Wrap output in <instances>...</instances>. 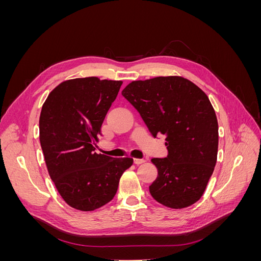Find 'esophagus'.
<instances>
[{"label":"esophagus","mask_w":261,"mask_h":261,"mask_svg":"<svg viewBox=\"0 0 261 261\" xmlns=\"http://www.w3.org/2000/svg\"><path fill=\"white\" fill-rule=\"evenodd\" d=\"M134 162H135V164H141V163H144L145 162V160L144 159H134Z\"/></svg>","instance_id":"1"}]
</instances>
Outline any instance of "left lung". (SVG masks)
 <instances>
[{
  "label": "left lung",
  "mask_w": 261,
  "mask_h": 261,
  "mask_svg": "<svg viewBox=\"0 0 261 261\" xmlns=\"http://www.w3.org/2000/svg\"><path fill=\"white\" fill-rule=\"evenodd\" d=\"M156 137L167 136V158H153L158 177L149 186L165 207L181 209L198 201L215 170L218 120L209 98L180 76L135 81L122 91Z\"/></svg>",
  "instance_id": "1"
}]
</instances>
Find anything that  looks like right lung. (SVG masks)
Here are the masks:
<instances>
[{
	"instance_id": "right-lung-1",
	"label": "right lung",
	"mask_w": 261,
	"mask_h": 261,
	"mask_svg": "<svg viewBox=\"0 0 261 261\" xmlns=\"http://www.w3.org/2000/svg\"><path fill=\"white\" fill-rule=\"evenodd\" d=\"M123 82L85 77L61 83L42 106L39 130L49 175L64 201L93 211L111 201L132 158L94 152V141Z\"/></svg>"
}]
</instances>
